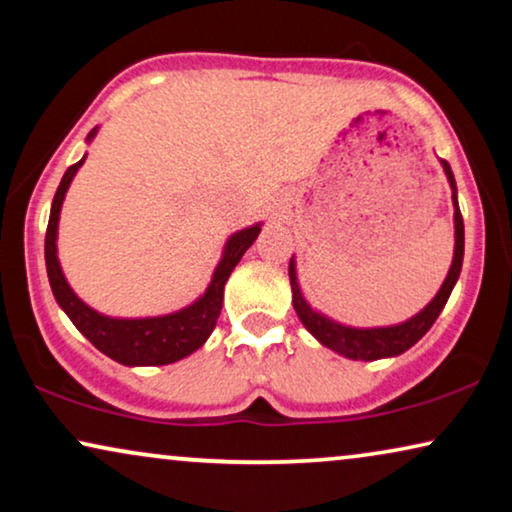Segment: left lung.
Instances as JSON below:
<instances>
[{"label": "left lung", "instance_id": "left-lung-1", "mask_svg": "<svg viewBox=\"0 0 512 512\" xmlns=\"http://www.w3.org/2000/svg\"><path fill=\"white\" fill-rule=\"evenodd\" d=\"M443 172L447 177V184L452 188V205H454V256L452 265L447 270V277L443 286H440L436 296L424 310H419L415 317L394 326H375V328H356L345 326L340 321L326 317L324 312L314 310L307 303L303 291H300L298 275H296V258L291 256L289 263V279H291V293H293V310H296L298 319L303 321V326L317 338L321 345L333 349L335 354L345 356L352 361H377V359H389V356H398L419 342L426 335V331L433 326V321L438 319V314L443 312V307L450 298V293L457 284L461 263H464V219L459 212V200H457V181H454L452 167L447 160H440Z\"/></svg>", "mask_w": 512, "mask_h": 512}]
</instances>
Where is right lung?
<instances>
[{
  "mask_svg": "<svg viewBox=\"0 0 512 512\" xmlns=\"http://www.w3.org/2000/svg\"><path fill=\"white\" fill-rule=\"evenodd\" d=\"M95 135L97 128L88 132L86 142H93ZM86 156L65 172L58 191H55L51 216H48L44 254L53 296L58 300L62 310H65L67 317L72 319V324L79 328L102 354L123 363V366H167V363L186 359L188 354H193L195 349L205 345L209 335H212L216 319H219L221 314L223 286H226L235 265L240 263L244 251L256 242L263 223H254V226L237 230V233L228 237L221 261L214 268L212 282L207 284L205 293H202L200 298H195L191 305L181 307L177 312L160 314V317H107V314L93 310V307L86 305L79 296H76L74 289L67 282L65 272H62L58 258L60 209L69 191V184H72L79 167L86 163Z\"/></svg>",
  "mask_w": 512,
  "mask_h": 512,
  "instance_id": "add662e5",
  "label": "right lung"
}]
</instances>
